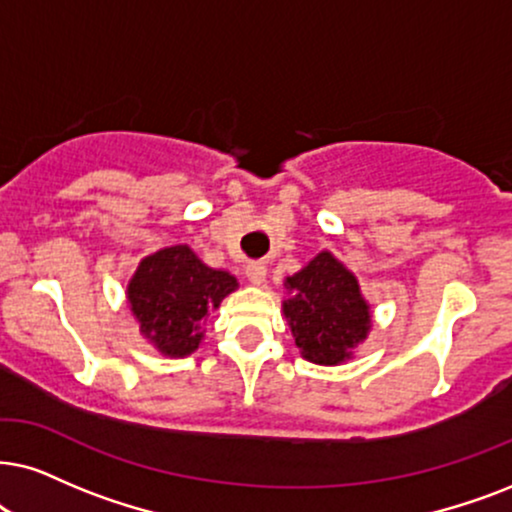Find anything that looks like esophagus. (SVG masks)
<instances>
[{"label": "esophagus", "instance_id": "34e87169", "mask_svg": "<svg viewBox=\"0 0 512 512\" xmlns=\"http://www.w3.org/2000/svg\"><path fill=\"white\" fill-rule=\"evenodd\" d=\"M245 274H248L250 283L260 286L264 278H267V264H264V262H250L248 267H245Z\"/></svg>", "mask_w": 512, "mask_h": 512}]
</instances>
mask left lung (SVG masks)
Wrapping results in <instances>:
<instances>
[{
    "instance_id": "8db88e82",
    "label": "left lung",
    "mask_w": 512,
    "mask_h": 512,
    "mask_svg": "<svg viewBox=\"0 0 512 512\" xmlns=\"http://www.w3.org/2000/svg\"><path fill=\"white\" fill-rule=\"evenodd\" d=\"M286 288L293 297L283 302V312L302 357L326 366L349 359L371 328L368 304L352 271L331 252H319L302 271L288 276Z\"/></svg>"
}]
</instances>
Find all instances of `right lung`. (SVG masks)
Instances as JSON below:
<instances>
[{
    "mask_svg": "<svg viewBox=\"0 0 512 512\" xmlns=\"http://www.w3.org/2000/svg\"><path fill=\"white\" fill-rule=\"evenodd\" d=\"M236 286L229 271L210 269L189 245H174L141 260L127 297L141 333L163 354L186 357L198 349L212 309Z\"/></svg>",
    "mask_w": 512,
    "mask_h": 512,
    "instance_id": "obj_1",
    "label": "right lung"
}]
</instances>
